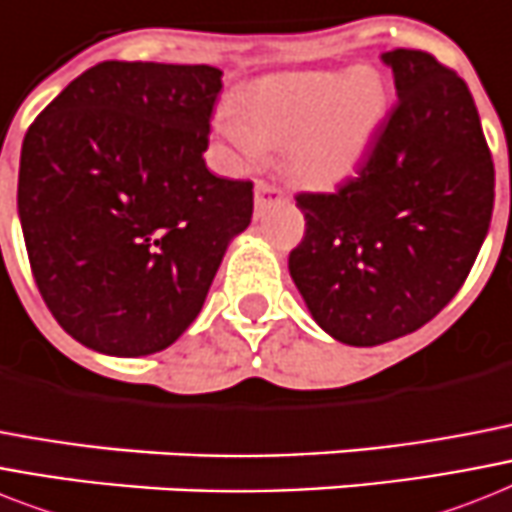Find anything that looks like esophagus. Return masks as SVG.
I'll return each instance as SVG.
<instances>
[{
	"label": "esophagus",
	"mask_w": 512,
	"mask_h": 512,
	"mask_svg": "<svg viewBox=\"0 0 512 512\" xmlns=\"http://www.w3.org/2000/svg\"><path fill=\"white\" fill-rule=\"evenodd\" d=\"M284 199V189L276 184H265V181H257L255 184V210L257 215L263 213L265 207L273 205V202H281Z\"/></svg>",
	"instance_id": "34e87169"
}]
</instances>
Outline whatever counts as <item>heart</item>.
Here are the masks:
<instances>
[{"instance_id": "b5f03b06", "label": "heart", "mask_w": 512, "mask_h": 512, "mask_svg": "<svg viewBox=\"0 0 512 512\" xmlns=\"http://www.w3.org/2000/svg\"><path fill=\"white\" fill-rule=\"evenodd\" d=\"M384 110L386 86L371 68L289 73L257 83L247 118L223 112L218 134L244 165L260 160L268 144H286L294 176L326 186L360 162Z\"/></svg>"}]
</instances>
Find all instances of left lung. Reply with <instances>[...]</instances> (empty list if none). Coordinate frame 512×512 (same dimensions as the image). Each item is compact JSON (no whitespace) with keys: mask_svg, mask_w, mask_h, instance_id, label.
<instances>
[{"mask_svg":"<svg viewBox=\"0 0 512 512\" xmlns=\"http://www.w3.org/2000/svg\"><path fill=\"white\" fill-rule=\"evenodd\" d=\"M397 102L355 178L297 194L305 236L289 273L336 342L413 334L471 273L494 207V162L463 78L421 49L381 54Z\"/></svg>","mask_w":512,"mask_h":512,"instance_id":"8db88e82","label":"left lung"}]
</instances>
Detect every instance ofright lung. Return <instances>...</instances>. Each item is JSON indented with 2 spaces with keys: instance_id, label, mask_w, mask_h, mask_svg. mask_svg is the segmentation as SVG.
Masks as SVG:
<instances>
[{
  "instance_id": "add662e5",
  "label": "right lung",
  "mask_w": 512,
  "mask_h": 512,
  "mask_svg": "<svg viewBox=\"0 0 512 512\" xmlns=\"http://www.w3.org/2000/svg\"><path fill=\"white\" fill-rule=\"evenodd\" d=\"M210 65L99 62L23 139L18 215L49 313L102 355H152L197 318L252 220V181L202 152L223 81Z\"/></svg>"
}]
</instances>
